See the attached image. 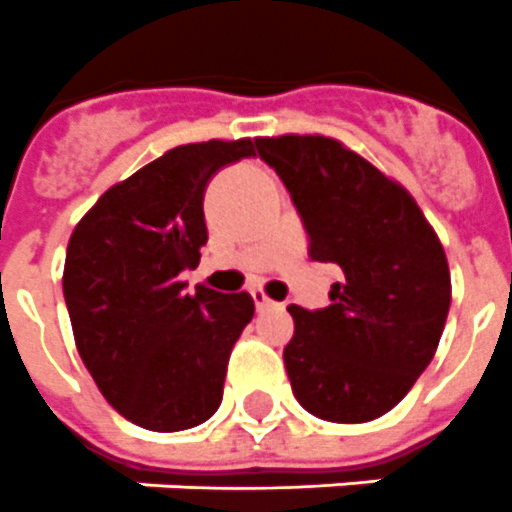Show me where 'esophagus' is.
<instances>
[{
    "mask_svg": "<svg viewBox=\"0 0 512 512\" xmlns=\"http://www.w3.org/2000/svg\"><path fill=\"white\" fill-rule=\"evenodd\" d=\"M251 296H253V304H256V309H259V312L261 309H269V306H272V301H269L267 293H264L261 288H253Z\"/></svg>",
    "mask_w": 512,
    "mask_h": 512,
    "instance_id": "1",
    "label": "esophagus"
}]
</instances>
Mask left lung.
Instances as JSON below:
<instances>
[{
    "label": "left lung",
    "instance_id": "8db88e82",
    "mask_svg": "<svg viewBox=\"0 0 512 512\" xmlns=\"http://www.w3.org/2000/svg\"><path fill=\"white\" fill-rule=\"evenodd\" d=\"M288 187L309 256L341 267L330 306H288L290 388L314 418L367 423L402 402L431 365L452 285L444 248L404 187L330 137H259Z\"/></svg>",
    "mask_w": 512,
    "mask_h": 512
}]
</instances>
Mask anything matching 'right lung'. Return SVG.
<instances>
[{
    "mask_svg": "<svg viewBox=\"0 0 512 512\" xmlns=\"http://www.w3.org/2000/svg\"><path fill=\"white\" fill-rule=\"evenodd\" d=\"M251 155V140L166 150L110 187L71 235L63 296L81 362L110 407L147 431L195 428L222 404L253 298L187 293L179 275L198 267L208 240V182Z\"/></svg>",
    "mask_w": 512,
    "mask_h": 512,
    "instance_id": "1",
    "label": "right lung"
}]
</instances>
